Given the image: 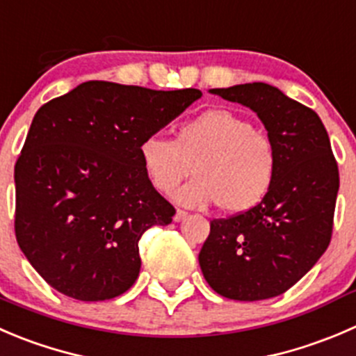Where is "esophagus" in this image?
I'll list each match as a JSON object with an SVG mask.
<instances>
[{
  "label": "esophagus",
  "instance_id": "34e87169",
  "mask_svg": "<svg viewBox=\"0 0 356 356\" xmlns=\"http://www.w3.org/2000/svg\"><path fill=\"white\" fill-rule=\"evenodd\" d=\"M188 216H189V213L186 212V210L177 209V212H175V216H174V220H175V222H181V220L188 219Z\"/></svg>",
  "mask_w": 356,
  "mask_h": 356
}]
</instances>
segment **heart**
<instances>
[{
	"mask_svg": "<svg viewBox=\"0 0 356 356\" xmlns=\"http://www.w3.org/2000/svg\"><path fill=\"white\" fill-rule=\"evenodd\" d=\"M147 179L161 195L179 189L175 200L203 209L217 203L222 212L243 213L261 205L278 175V151L273 140L254 123L229 109H209L175 129L174 140L158 134L139 144Z\"/></svg>",
	"mask_w": 356,
	"mask_h": 356,
	"instance_id": "heart-1",
	"label": "heart"
}]
</instances>
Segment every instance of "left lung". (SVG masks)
<instances>
[{
    "label": "left lung",
    "mask_w": 356,
    "mask_h": 356,
    "mask_svg": "<svg viewBox=\"0 0 356 356\" xmlns=\"http://www.w3.org/2000/svg\"><path fill=\"white\" fill-rule=\"evenodd\" d=\"M257 113L278 151L277 182L255 209L213 219L198 261L222 298L261 301L298 284L332 238L339 170L313 109L266 83L213 88Z\"/></svg>",
    "instance_id": "left-lung-1"
}]
</instances>
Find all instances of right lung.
<instances>
[{
	"instance_id": "add662e5",
	"label": "right lung",
	"mask_w": 356,
	"mask_h": 356,
	"mask_svg": "<svg viewBox=\"0 0 356 356\" xmlns=\"http://www.w3.org/2000/svg\"><path fill=\"white\" fill-rule=\"evenodd\" d=\"M200 97L86 81L38 109L15 163V236L50 287L106 301L136 284L139 240L175 213L147 179L139 144Z\"/></svg>"
}]
</instances>
